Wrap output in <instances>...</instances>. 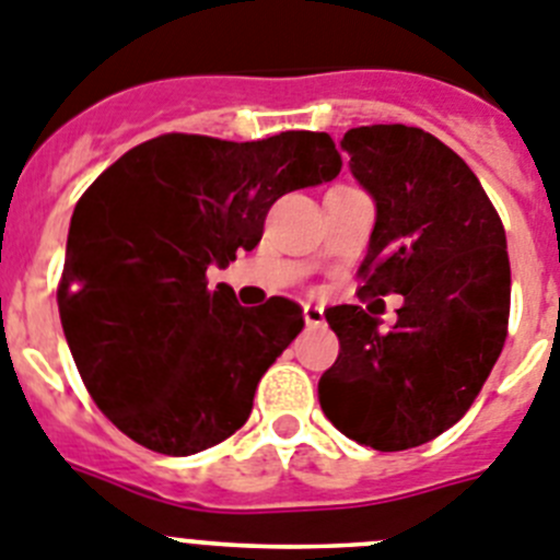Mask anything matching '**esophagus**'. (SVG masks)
I'll list each match as a JSON object with an SVG mask.
<instances>
[{
  "instance_id": "obj_1",
  "label": "esophagus",
  "mask_w": 560,
  "mask_h": 560,
  "mask_svg": "<svg viewBox=\"0 0 560 560\" xmlns=\"http://www.w3.org/2000/svg\"><path fill=\"white\" fill-rule=\"evenodd\" d=\"M304 320H306V326L324 324V306H320V304H304Z\"/></svg>"
}]
</instances>
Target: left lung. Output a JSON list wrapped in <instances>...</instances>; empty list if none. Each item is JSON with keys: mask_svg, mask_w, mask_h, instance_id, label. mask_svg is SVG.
<instances>
[{"mask_svg": "<svg viewBox=\"0 0 560 560\" xmlns=\"http://www.w3.org/2000/svg\"><path fill=\"white\" fill-rule=\"evenodd\" d=\"M340 148L376 206L360 292L405 304L390 331L362 306L326 310L340 354L317 399L351 441L412 450L460 421L505 346V229L466 161L427 130L351 128Z\"/></svg>", "mask_w": 560, "mask_h": 560, "instance_id": "obj_1", "label": "left lung"}]
</instances>
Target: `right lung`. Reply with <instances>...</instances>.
Listing matches in <instances>:
<instances>
[{"label": "right lung", "mask_w": 560, "mask_h": 560, "mask_svg": "<svg viewBox=\"0 0 560 560\" xmlns=\"http://www.w3.org/2000/svg\"><path fill=\"white\" fill-rule=\"evenodd\" d=\"M329 133L259 142L164 133L78 200L58 312L83 385L136 443L186 457L248 421L261 374L304 329L301 306L236 304L206 270L254 250L270 206L337 178Z\"/></svg>", "instance_id": "1"}]
</instances>
